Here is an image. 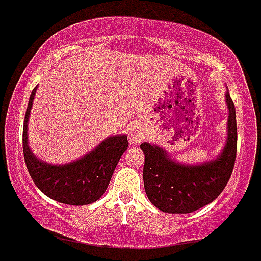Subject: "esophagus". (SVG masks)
I'll return each instance as SVG.
<instances>
[{
  "instance_id": "34e87169",
  "label": "esophagus",
  "mask_w": 261,
  "mask_h": 261,
  "mask_svg": "<svg viewBox=\"0 0 261 261\" xmlns=\"http://www.w3.org/2000/svg\"><path fill=\"white\" fill-rule=\"evenodd\" d=\"M128 137L133 145H138L143 140V137H145V130H143V128L140 124L133 123L128 128Z\"/></svg>"
}]
</instances>
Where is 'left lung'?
<instances>
[{
  "label": "left lung",
  "instance_id": "obj_1",
  "mask_svg": "<svg viewBox=\"0 0 261 261\" xmlns=\"http://www.w3.org/2000/svg\"><path fill=\"white\" fill-rule=\"evenodd\" d=\"M228 141L216 160L189 167L174 163L166 151L150 143H141L145 154L143 185L150 202L168 214H190L214 202L224 190L233 172L237 155L236 107L229 92Z\"/></svg>",
  "mask_w": 261,
  "mask_h": 261
}]
</instances>
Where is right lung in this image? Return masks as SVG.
<instances>
[{
    "label": "right lung",
    "mask_w": 261,
    "mask_h": 261,
    "mask_svg": "<svg viewBox=\"0 0 261 261\" xmlns=\"http://www.w3.org/2000/svg\"><path fill=\"white\" fill-rule=\"evenodd\" d=\"M36 88L32 90L23 126V154L33 182L51 199L71 205L95 202L103 195L119 159L128 147L126 136L109 137L87 156L66 166H51L36 159L27 143V123Z\"/></svg>",
    "instance_id": "obj_1"
}]
</instances>
